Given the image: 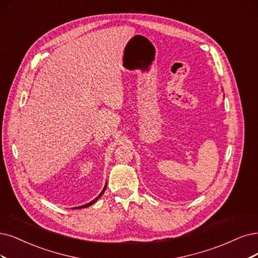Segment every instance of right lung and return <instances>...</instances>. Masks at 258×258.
<instances>
[{
    "instance_id": "right-lung-1",
    "label": "right lung",
    "mask_w": 258,
    "mask_h": 258,
    "mask_svg": "<svg viewBox=\"0 0 258 258\" xmlns=\"http://www.w3.org/2000/svg\"><path fill=\"white\" fill-rule=\"evenodd\" d=\"M106 187H107V183L106 184H105V186H104V188H103V190H102V191H101V194L97 197V198H95L94 200H92V201L91 202H89V203H87V204H84V205H82V206H79V207H74V208H84V207H89L90 205H92L93 203H95V202H97L98 201V200L102 197V195L104 194V191H105V189H106Z\"/></svg>"
}]
</instances>
